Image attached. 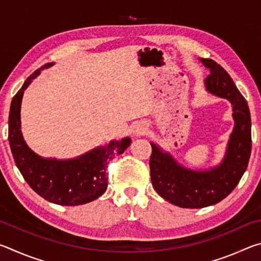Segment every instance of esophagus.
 Returning a JSON list of instances; mask_svg holds the SVG:
<instances>
[{
  "mask_svg": "<svg viewBox=\"0 0 261 261\" xmlns=\"http://www.w3.org/2000/svg\"><path fill=\"white\" fill-rule=\"evenodd\" d=\"M146 125L143 124V123H137L136 125H134V127H132V134L136 135V136H140L145 134V131H146Z\"/></svg>",
  "mask_w": 261,
  "mask_h": 261,
  "instance_id": "esophagus-1",
  "label": "esophagus"
}]
</instances>
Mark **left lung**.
<instances>
[{"label":"left lung","instance_id":"8db88e82","mask_svg":"<svg viewBox=\"0 0 261 261\" xmlns=\"http://www.w3.org/2000/svg\"><path fill=\"white\" fill-rule=\"evenodd\" d=\"M199 61L211 72L204 82L206 91L231 103L235 125L222 161L210 169L196 170L180 165L169 152L151 143L153 188L163 199L183 208H202L224 199L245 173L252 145L250 109L244 96L221 65L210 59Z\"/></svg>","mask_w":261,"mask_h":261}]
</instances>
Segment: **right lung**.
<instances>
[{"label": "right lung", "mask_w": 261, "mask_h": 261, "mask_svg": "<svg viewBox=\"0 0 261 261\" xmlns=\"http://www.w3.org/2000/svg\"><path fill=\"white\" fill-rule=\"evenodd\" d=\"M47 63L35 70L14 96L9 113V144L12 156L24 179L39 196L62 206H78L95 200L108 187L106 168L110 160L130 146L129 137L98 146L73 159L42 158L31 149L21 134L20 106L24 91Z\"/></svg>", "instance_id": "1"}]
</instances>
